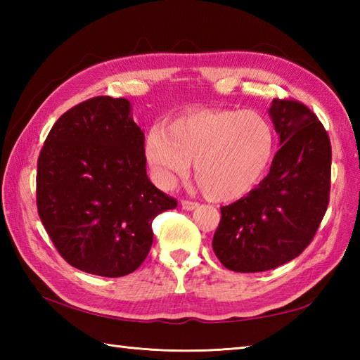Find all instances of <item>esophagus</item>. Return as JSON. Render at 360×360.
<instances>
[{
    "label": "esophagus",
    "instance_id": "34e87169",
    "mask_svg": "<svg viewBox=\"0 0 360 360\" xmlns=\"http://www.w3.org/2000/svg\"><path fill=\"white\" fill-rule=\"evenodd\" d=\"M181 207L184 209V210H195V209H198L200 207V204L198 202H195V201H188V200H182L181 201Z\"/></svg>",
    "mask_w": 360,
    "mask_h": 360
}]
</instances>
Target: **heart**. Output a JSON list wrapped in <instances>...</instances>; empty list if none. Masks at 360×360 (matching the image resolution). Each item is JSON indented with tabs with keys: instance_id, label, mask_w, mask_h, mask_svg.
Instances as JSON below:
<instances>
[{
	"instance_id": "heart-1",
	"label": "heart",
	"mask_w": 360,
	"mask_h": 360,
	"mask_svg": "<svg viewBox=\"0 0 360 360\" xmlns=\"http://www.w3.org/2000/svg\"><path fill=\"white\" fill-rule=\"evenodd\" d=\"M274 129L262 114L202 108L182 114L145 136L143 156L156 184L172 188L195 168L204 195L233 201L248 195L271 165Z\"/></svg>"
}]
</instances>
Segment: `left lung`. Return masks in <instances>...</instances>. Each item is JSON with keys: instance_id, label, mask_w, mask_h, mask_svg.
<instances>
[{"instance_id": "left-lung-1", "label": "left lung", "mask_w": 360, "mask_h": 360, "mask_svg": "<svg viewBox=\"0 0 360 360\" xmlns=\"http://www.w3.org/2000/svg\"><path fill=\"white\" fill-rule=\"evenodd\" d=\"M280 137L269 174L248 196L221 207L212 246L224 267L263 272L298 257L314 238L330 202L331 142L300 102L274 98Z\"/></svg>"}]
</instances>
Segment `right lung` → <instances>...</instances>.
<instances>
[{"mask_svg":"<svg viewBox=\"0 0 360 360\" xmlns=\"http://www.w3.org/2000/svg\"><path fill=\"white\" fill-rule=\"evenodd\" d=\"M143 131L127 98L75 105L46 137L37 164V209L71 266L124 277L147 258L151 223L178 202L151 184Z\"/></svg>","mask_w":360,"mask_h":360,"instance_id":"right-lung-1","label":"right lung"}]
</instances>
